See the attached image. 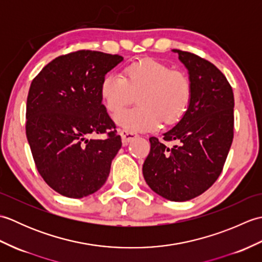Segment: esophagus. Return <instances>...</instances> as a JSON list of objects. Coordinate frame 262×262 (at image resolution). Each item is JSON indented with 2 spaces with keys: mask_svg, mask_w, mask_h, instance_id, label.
I'll return each instance as SVG.
<instances>
[{
  "mask_svg": "<svg viewBox=\"0 0 262 262\" xmlns=\"http://www.w3.org/2000/svg\"><path fill=\"white\" fill-rule=\"evenodd\" d=\"M119 134L121 136V140H122V143L125 144H128L129 142H132L134 138L137 137V134L134 132H129V130H126V129H120L119 130Z\"/></svg>",
  "mask_w": 262,
  "mask_h": 262,
  "instance_id": "34e87169",
  "label": "esophagus"
}]
</instances>
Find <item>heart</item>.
Returning a JSON list of instances; mask_svg holds the SVG:
<instances>
[{
    "label": "heart",
    "mask_w": 262,
    "mask_h": 262,
    "mask_svg": "<svg viewBox=\"0 0 262 262\" xmlns=\"http://www.w3.org/2000/svg\"><path fill=\"white\" fill-rule=\"evenodd\" d=\"M105 107L117 113L138 96L135 108L116 114L115 120L127 130L148 132L164 125L174 124L191 101V83L181 71H172L169 65L153 58L132 63L125 69V77L111 72L100 86Z\"/></svg>",
    "instance_id": "obj_1"
}]
</instances>
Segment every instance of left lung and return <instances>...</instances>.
<instances>
[{"instance_id":"obj_1","label":"left lung","mask_w":262,"mask_h":262,"mask_svg":"<svg viewBox=\"0 0 262 262\" xmlns=\"http://www.w3.org/2000/svg\"><path fill=\"white\" fill-rule=\"evenodd\" d=\"M189 72L191 101L181 120L163 134L169 148L151 137L143 176L154 192L171 202H187L214 185L234 135V96L224 74L207 59L173 49Z\"/></svg>"}]
</instances>
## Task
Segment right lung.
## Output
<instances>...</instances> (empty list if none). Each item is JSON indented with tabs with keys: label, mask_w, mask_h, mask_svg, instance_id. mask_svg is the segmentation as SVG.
<instances>
[{
	"label": "right lung",
	"mask_w": 262,
	"mask_h": 262,
	"mask_svg": "<svg viewBox=\"0 0 262 262\" xmlns=\"http://www.w3.org/2000/svg\"><path fill=\"white\" fill-rule=\"evenodd\" d=\"M122 59L83 49L53 59L31 82L26 134L32 158L47 185L65 197L83 198L98 191L121 147L100 86ZM96 134L107 137L87 138Z\"/></svg>",
	"instance_id": "add662e5"
}]
</instances>
